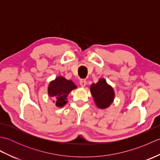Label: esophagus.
Returning <instances> with one entry per match:
<instances>
[{"mask_svg":"<svg viewBox=\"0 0 160 160\" xmlns=\"http://www.w3.org/2000/svg\"><path fill=\"white\" fill-rule=\"evenodd\" d=\"M80 84L82 87H84V86H86V84H87V81L84 80V79H81L80 80Z\"/></svg>","mask_w":160,"mask_h":160,"instance_id":"esophagus-1","label":"esophagus"}]
</instances>
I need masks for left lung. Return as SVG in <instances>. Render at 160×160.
I'll return each instance as SVG.
<instances>
[{
    "label": "left lung",
    "instance_id": "8db88e82",
    "mask_svg": "<svg viewBox=\"0 0 160 160\" xmlns=\"http://www.w3.org/2000/svg\"><path fill=\"white\" fill-rule=\"evenodd\" d=\"M91 92L98 108H106L110 106L114 99L113 88L107 84L104 79H100L91 86Z\"/></svg>",
    "mask_w": 160,
    "mask_h": 160
}]
</instances>
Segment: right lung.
<instances>
[{
  "mask_svg": "<svg viewBox=\"0 0 160 160\" xmlns=\"http://www.w3.org/2000/svg\"><path fill=\"white\" fill-rule=\"evenodd\" d=\"M76 88V84L71 80H67L63 77H58L49 84L48 93L49 96L54 98L56 106L62 107L67 104V95Z\"/></svg>",
  "mask_w": 160,
  "mask_h": 160,
  "instance_id": "obj_1",
  "label": "right lung"
}]
</instances>
